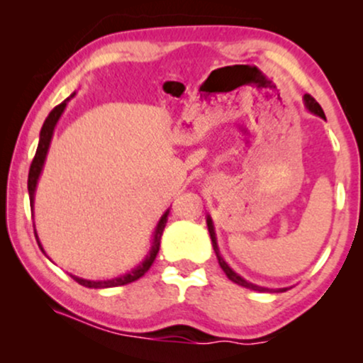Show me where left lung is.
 Returning a JSON list of instances; mask_svg holds the SVG:
<instances>
[{"label":"left lung","instance_id":"8db88e82","mask_svg":"<svg viewBox=\"0 0 363 363\" xmlns=\"http://www.w3.org/2000/svg\"><path fill=\"white\" fill-rule=\"evenodd\" d=\"M303 104H306L307 111L312 112V114L319 116L320 119H326V116H324V111L320 109V106L318 102L314 101V99L311 97V95H303ZM206 225H208V232H210V239H211V244H213V251L216 254V259H218V264L220 268L223 269V273L227 274L228 280H232L237 285L244 286V289H249V290H256V291H269V294H274V291H286L289 289H266V286H259V285H254V283L244 280L240 274H237L234 269L230 268V266L225 262V259L222 257V254H220V249H218V242H216V234H215V227H213V220H211V216L208 215L206 216Z\"/></svg>","mask_w":363,"mask_h":363}]
</instances>
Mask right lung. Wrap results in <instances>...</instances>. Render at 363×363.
I'll return each mask as SVG.
<instances>
[{"instance_id": "right-lung-1", "label": "right lung", "mask_w": 363, "mask_h": 363, "mask_svg": "<svg viewBox=\"0 0 363 363\" xmlns=\"http://www.w3.org/2000/svg\"><path fill=\"white\" fill-rule=\"evenodd\" d=\"M74 97V94L69 95L66 101H62L60 106H56L54 109L49 112V116L45 118L44 124H43V129H40V135H39V145H37V152H35V157L34 160H32V165H30V170H28V196H30V208L34 210V199H35V189H37V182H39V177L40 174H43V169H44V162H45V157H48V152H49V147H51V140H52V135H54V129H56V124L60 118L62 116V112H65L66 106H68L69 99ZM169 211H165L164 215L160 216V220H158L157 227H155V232H153V237H152V245H150V251L147 256H145V259L140 262L136 268H133L131 272L121 274V277H116V278H111V280H85V278H80V277H73L72 278L74 281H78L80 285L86 286V289H111V286H121V285H128V283L131 281H136L138 278L143 277L145 273L148 272L150 266L153 264V261H155L157 254H158V249H160V239H162V234H164V228H165V223H167V216H169ZM34 232H35V227H34ZM35 239H37V244H39L40 251H44L43 244H40L39 240V235H37L35 232Z\"/></svg>"}]
</instances>
